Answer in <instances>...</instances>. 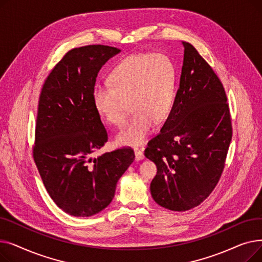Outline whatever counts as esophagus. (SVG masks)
Returning a JSON list of instances; mask_svg holds the SVG:
<instances>
[{
    "label": "esophagus",
    "instance_id": "esophagus-1",
    "mask_svg": "<svg viewBox=\"0 0 262 262\" xmlns=\"http://www.w3.org/2000/svg\"><path fill=\"white\" fill-rule=\"evenodd\" d=\"M134 150H135V158H136V160H137V161L142 160V159L144 158L143 152H142L141 149H139V148H135Z\"/></svg>",
    "mask_w": 262,
    "mask_h": 262
}]
</instances>
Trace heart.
Returning <instances> with one entry per match:
<instances>
[{
	"label": "heart",
	"instance_id": "b5f03b06",
	"mask_svg": "<svg viewBox=\"0 0 262 262\" xmlns=\"http://www.w3.org/2000/svg\"><path fill=\"white\" fill-rule=\"evenodd\" d=\"M108 86H96L93 105L106 123L120 126L125 121L127 103L133 117L117 136L119 145L142 144L155 121L170 115L176 93L172 60L163 54H133L120 60L107 77Z\"/></svg>",
	"mask_w": 262,
	"mask_h": 262
}]
</instances>
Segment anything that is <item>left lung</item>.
I'll list each match as a JSON object with an SVG mask.
<instances>
[{
    "label": "left lung",
    "mask_w": 262,
    "mask_h": 262,
    "mask_svg": "<svg viewBox=\"0 0 262 262\" xmlns=\"http://www.w3.org/2000/svg\"><path fill=\"white\" fill-rule=\"evenodd\" d=\"M184 62L174 104L144 155L157 167L150 194L173 211L194 208L222 175L232 129L221 80L196 49L183 41Z\"/></svg>",
    "instance_id": "obj_1"
}]
</instances>
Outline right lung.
<instances>
[{
    "instance_id": "add662e5",
    "label": "right lung",
    "mask_w": 262,
    "mask_h": 262,
    "mask_svg": "<svg viewBox=\"0 0 262 262\" xmlns=\"http://www.w3.org/2000/svg\"><path fill=\"white\" fill-rule=\"evenodd\" d=\"M120 52L101 45L69 51L41 89L34 160L51 199L73 216H90L105 209L135 159L130 147L92 156L108 139L93 105L96 76Z\"/></svg>"
}]
</instances>
